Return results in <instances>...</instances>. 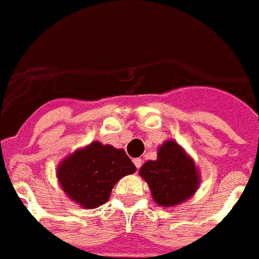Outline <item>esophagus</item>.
I'll return each instance as SVG.
<instances>
[{
	"instance_id": "1",
	"label": "esophagus",
	"mask_w": 259,
	"mask_h": 259,
	"mask_svg": "<svg viewBox=\"0 0 259 259\" xmlns=\"http://www.w3.org/2000/svg\"><path fill=\"white\" fill-rule=\"evenodd\" d=\"M142 159H140V158H135V159H134V164H135L136 165V168H138V169H139L140 168V167H142Z\"/></svg>"
}]
</instances>
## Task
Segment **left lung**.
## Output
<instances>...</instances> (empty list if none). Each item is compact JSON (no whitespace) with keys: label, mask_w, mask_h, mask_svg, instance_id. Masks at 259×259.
Segmentation results:
<instances>
[{"label":"left lung","mask_w":259,"mask_h":259,"mask_svg":"<svg viewBox=\"0 0 259 259\" xmlns=\"http://www.w3.org/2000/svg\"><path fill=\"white\" fill-rule=\"evenodd\" d=\"M139 174L150 186L155 202L164 207L188 199L199 185L192 159L172 140L165 142L159 148L158 159L144 163Z\"/></svg>","instance_id":"1"}]
</instances>
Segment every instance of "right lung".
Returning <instances> with one entry per match:
<instances>
[{"instance_id":"1","label":"right lung","mask_w":259,"mask_h":259,"mask_svg":"<svg viewBox=\"0 0 259 259\" xmlns=\"http://www.w3.org/2000/svg\"><path fill=\"white\" fill-rule=\"evenodd\" d=\"M135 171L124 150L94 142L61 162L57 178L71 199L82 207L95 208L108 200L120 178Z\"/></svg>"}]
</instances>
